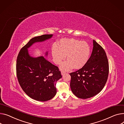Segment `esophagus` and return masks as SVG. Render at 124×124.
I'll list each match as a JSON object with an SVG mask.
<instances>
[{
  "mask_svg": "<svg viewBox=\"0 0 124 124\" xmlns=\"http://www.w3.org/2000/svg\"><path fill=\"white\" fill-rule=\"evenodd\" d=\"M65 73H66L65 72H64V71H61V75H63L64 74H65Z\"/></svg>",
  "mask_w": 124,
  "mask_h": 124,
  "instance_id": "esophagus-1",
  "label": "esophagus"
}]
</instances>
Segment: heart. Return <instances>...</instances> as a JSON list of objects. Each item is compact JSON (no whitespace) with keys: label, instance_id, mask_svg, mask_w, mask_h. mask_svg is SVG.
<instances>
[{"label":"heart","instance_id":"b5f03b06","mask_svg":"<svg viewBox=\"0 0 124 124\" xmlns=\"http://www.w3.org/2000/svg\"><path fill=\"white\" fill-rule=\"evenodd\" d=\"M52 55L56 64H61L66 55L68 60L61 65V70H69L73 66L75 69H80L89 59L90 47L86 41L75 39H63L60 41L59 47H53Z\"/></svg>","mask_w":124,"mask_h":124}]
</instances>
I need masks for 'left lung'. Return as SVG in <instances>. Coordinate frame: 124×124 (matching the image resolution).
<instances>
[{"instance_id": "8db88e82", "label": "left lung", "mask_w": 124, "mask_h": 124, "mask_svg": "<svg viewBox=\"0 0 124 124\" xmlns=\"http://www.w3.org/2000/svg\"><path fill=\"white\" fill-rule=\"evenodd\" d=\"M109 69L105 50L94 40L93 51L87 63L80 69L70 73L73 93L84 99L96 95L106 83Z\"/></svg>"}]
</instances>
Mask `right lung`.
Returning <instances> with one entry per match:
<instances>
[{
    "label": "right lung",
    "instance_id": "obj_1",
    "mask_svg": "<svg viewBox=\"0 0 124 124\" xmlns=\"http://www.w3.org/2000/svg\"><path fill=\"white\" fill-rule=\"evenodd\" d=\"M52 34H45L32 38L23 46L16 61V74L19 83L29 97L39 101L52 99L57 93L56 82L62 78L61 72L56 66L41 56H31L28 48L36 42L51 38ZM48 52L45 55L47 56Z\"/></svg>",
    "mask_w": 124,
    "mask_h": 124
}]
</instances>
